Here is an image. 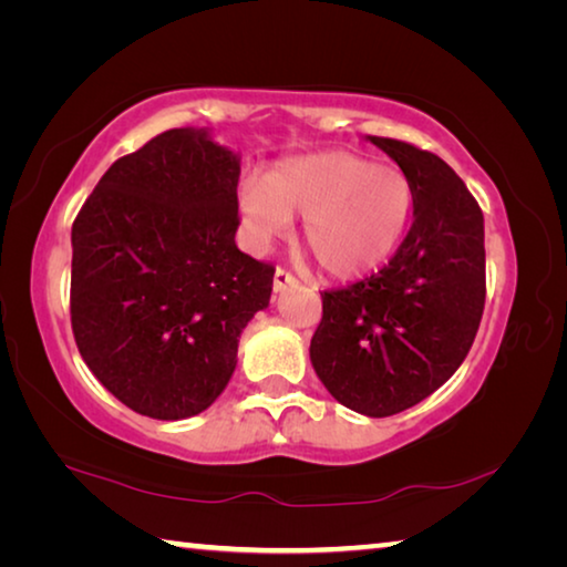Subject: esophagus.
Listing matches in <instances>:
<instances>
[{
  "mask_svg": "<svg viewBox=\"0 0 567 567\" xmlns=\"http://www.w3.org/2000/svg\"><path fill=\"white\" fill-rule=\"evenodd\" d=\"M297 285H300V282H297V277L290 270H285V267H277L275 280H272L275 292H285V290H290V287H297Z\"/></svg>",
  "mask_w": 567,
  "mask_h": 567,
  "instance_id": "esophagus-1",
  "label": "esophagus"
}]
</instances>
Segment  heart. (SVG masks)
Listing matches in <instances>:
<instances>
[{
    "instance_id": "1",
    "label": "heart",
    "mask_w": 567,
    "mask_h": 567,
    "mask_svg": "<svg viewBox=\"0 0 567 567\" xmlns=\"http://www.w3.org/2000/svg\"><path fill=\"white\" fill-rule=\"evenodd\" d=\"M415 192L405 172L344 150L282 159L239 185L237 209L255 247L290 233L302 215V243L334 277L375 270L410 225Z\"/></svg>"
}]
</instances>
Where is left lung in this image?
<instances>
[{"instance_id":"left-lung-1","label":"left lung","mask_w":567,"mask_h":567,"mask_svg":"<svg viewBox=\"0 0 567 567\" xmlns=\"http://www.w3.org/2000/svg\"><path fill=\"white\" fill-rule=\"evenodd\" d=\"M415 192L410 233L382 270L322 292L312 368L344 408L388 417L453 378L485 307L483 209L445 159L410 142L368 137Z\"/></svg>"}]
</instances>
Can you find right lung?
Returning a JSON list of instances; mask_svg holds the SVG:
<instances>
[{
	"mask_svg": "<svg viewBox=\"0 0 567 567\" xmlns=\"http://www.w3.org/2000/svg\"><path fill=\"white\" fill-rule=\"evenodd\" d=\"M239 157L167 130L104 172L72 225L70 315L92 375L130 410L182 420L227 388L275 267L239 252Z\"/></svg>",
	"mask_w": 567,
	"mask_h": 567,
	"instance_id": "1",
	"label": "right lung"
}]
</instances>
